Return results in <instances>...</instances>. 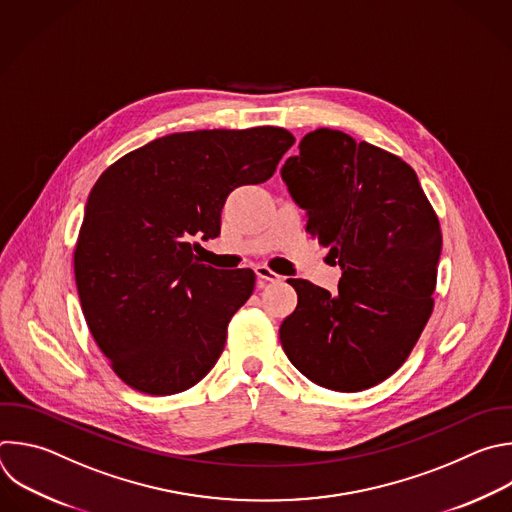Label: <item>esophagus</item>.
Instances as JSON below:
<instances>
[{
    "mask_svg": "<svg viewBox=\"0 0 512 512\" xmlns=\"http://www.w3.org/2000/svg\"><path fill=\"white\" fill-rule=\"evenodd\" d=\"M255 275H257L259 279L271 281V283H279V281H281V275H277L275 271H271V269L265 267V265H257V267H255Z\"/></svg>",
    "mask_w": 512,
    "mask_h": 512,
    "instance_id": "obj_1",
    "label": "esophagus"
}]
</instances>
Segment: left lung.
Segmentation results:
<instances>
[{"mask_svg":"<svg viewBox=\"0 0 512 512\" xmlns=\"http://www.w3.org/2000/svg\"><path fill=\"white\" fill-rule=\"evenodd\" d=\"M281 179L342 269L333 295L287 279L297 307L279 327L283 352L317 386L368 390L406 362L432 313L438 217L410 164L342 130L305 134Z\"/></svg>","mask_w":512,"mask_h":512,"instance_id":"8db88e82","label":"left lung"}]
</instances>
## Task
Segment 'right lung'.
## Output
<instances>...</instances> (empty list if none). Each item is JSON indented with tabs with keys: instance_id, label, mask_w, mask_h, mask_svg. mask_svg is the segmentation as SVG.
Instances as JSON below:
<instances>
[{
	"instance_id": "right-lung-1",
	"label": "right lung",
	"mask_w": 512,
	"mask_h": 512,
	"mask_svg": "<svg viewBox=\"0 0 512 512\" xmlns=\"http://www.w3.org/2000/svg\"><path fill=\"white\" fill-rule=\"evenodd\" d=\"M293 142L275 126L177 132L96 181L74 273L94 342L124 384L170 396L213 370L255 273L203 265L195 239L217 237L227 197L271 179Z\"/></svg>"
}]
</instances>
